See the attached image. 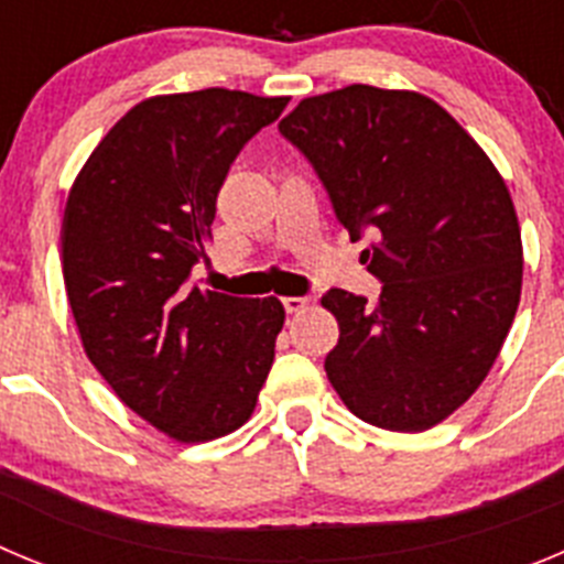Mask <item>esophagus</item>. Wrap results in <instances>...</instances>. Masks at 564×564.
Segmentation results:
<instances>
[{
	"label": "esophagus",
	"mask_w": 564,
	"mask_h": 564,
	"mask_svg": "<svg viewBox=\"0 0 564 564\" xmlns=\"http://www.w3.org/2000/svg\"><path fill=\"white\" fill-rule=\"evenodd\" d=\"M308 297H283V308H286L289 314H301L303 308H308Z\"/></svg>",
	"instance_id": "34e87169"
}]
</instances>
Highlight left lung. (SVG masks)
Listing matches in <instances>:
<instances>
[{
    "label": "left lung",
    "mask_w": 564,
    "mask_h": 564,
    "mask_svg": "<svg viewBox=\"0 0 564 564\" xmlns=\"http://www.w3.org/2000/svg\"><path fill=\"white\" fill-rule=\"evenodd\" d=\"M332 196L339 225L373 245L359 261L377 301L332 289L326 357L345 408L373 427L424 433L480 388L520 306L522 238L506 180L427 95L351 84L281 120Z\"/></svg>",
    "instance_id": "1"
}]
</instances>
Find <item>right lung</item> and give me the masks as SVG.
I'll return each instance as SVG.
<instances>
[{
    "label": "right lung",
    "instance_id": "1",
    "mask_svg": "<svg viewBox=\"0 0 564 564\" xmlns=\"http://www.w3.org/2000/svg\"><path fill=\"white\" fill-rule=\"evenodd\" d=\"M289 98L154 95L95 145L69 187L61 270L80 345L120 402L180 444L252 415L283 328L278 297L191 286L232 160Z\"/></svg>",
    "mask_w": 564,
    "mask_h": 564
}]
</instances>
